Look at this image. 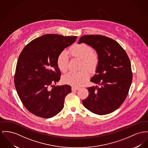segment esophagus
Masks as SVG:
<instances>
[{
  "label": "esophagus",
  "mask_w": 148,
  "mask_h": 148,
  "mask_svg": "<svg viewBox=\"0 0 148 148\" xmlns=\"http://www.w3.org/2000/svg\"><path fill=\"white\" fill-rule=\"evenodd\" d=\"M79 88L75 87V86H72V90L73 91H77V90H79Z\"/></svg>",
  "instance_id": "esophagus-1"
}]
</instances>
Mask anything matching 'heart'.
<instances>
[{"instance_id":"heart-1","label":"heart","mask_w":148,"mask_h":148,"mask_svg":"<svg viewBox=\"0 0 148 148\" xmlns=\"http://www.w3.org/2000/svg\"><path fill=\"white\" fill-rule=\"evenodd\" d=\"M72 57L81 59V69L85 68L91 72H95L99 64V57L98 53L93 51L92 48L85 43L76 44L73 45L68 51ZM69 56L66 51L59 53L57 58V64L59 70L65 73L68 69ZM89 77V72L85 69L79 72H69L66 75L63 80L67 84L74 86H79L86 81Z\"/></svg>"}]
</instances>
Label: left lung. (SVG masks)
<instances>
[{
	"label": "left lung",
	"instance_id": "left-lung-1",
	"mask_svg": "<svg viewBox=\"0 0 148 148\" xmlns=\"http://www.w3.org/2000/svg\"><path fill=\"white\" fill-rule=\"evenodd\" d=\"M85 42L97 50L99 64L91 82L100 86L88 88L89 96L82 100L90 112L104 115L116 110L128 95L132 72L128 56L118 42L100 35L81 36L79 44Z\"/></svg>",
	"mask_w": 148,
	"mask_h": 148
}]
</instances>
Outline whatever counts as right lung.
<instances>
[{"instance_id": "1", "label": "right lung", "mask_w": 148, "mask_h": 148, "mask_svg": "<svg viewBox=\"0 0 148 148\" xmlns=\"http://www.w3.org/2000/svg\"><path fill=\"white\" fill-rule=\"evenodd\" d=\"M76 38L46 34L32 40L22 50L16 65L14 85L23 105L33 114L51 118L63 108L71 87L54 85L61 75L57 58Z\"/></svg>"}]
</instances>
